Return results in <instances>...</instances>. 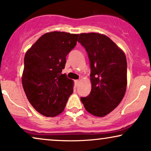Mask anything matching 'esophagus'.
<instances>
[{
  "instance_id": "esophagus-1",
  "label": "esophagus",
  "mask_w": 151,
  "mask_h": 151,
  "mask_svg": "<svg viewBox=\"0 0 151 151\" xmlns=\"http://www.w3.org/2000/svg\"><path fill=\"white\" fill-rule=\"evenodd\" d=\"M75 85L76 86H78V85H79V84H80V80H75Z\"/></svg>"
}]
</instances>
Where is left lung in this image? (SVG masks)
<instances>
[{"instance_id":"obj_1","label":"left lung","mask_w":151,"mask_h":151,"mask_svg":"<svg viewBox=\"0 0 151 151\" xmlns=\"http://www.w3.org/2000/svg\"><path fill=\"white\" fill-rule=\"evenodd\" d=\"M80 42L89 59L91 91L80 98L91 114L104 117L118 106L127 85V62L124 53L109 37L98 33L80 34Z\"/></svg>"}]
</instances>
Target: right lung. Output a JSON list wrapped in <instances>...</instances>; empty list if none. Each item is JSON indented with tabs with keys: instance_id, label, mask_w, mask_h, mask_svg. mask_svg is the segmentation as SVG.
<instances>
[{
	"instance_id": "right-lung-1",
	"label": "right lung",
	"mask_w": 151,
	"mask_h": 151,
	"mask_svg": "<svg viewBox=\"0 0 151 151\" xmlns=\"http://www.w3.org/2000/svg\"><path fill=\"white\" fill-rule=\"evenodd\" d=\"M78 36L60 32L47 33L25 53L22 86L29 102L42 115L60 114L73 91V81L62 71Z\"/></svg>"
}]
</instances>
